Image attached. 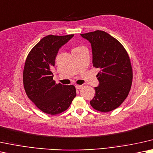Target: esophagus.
<instances>
[{
	"mask_svg": "<svg viewBox=\"0 0 153 153\" xmlns=\"http://www.w3.org/2000/svg\"><path fill=\"white\" fill-rule=\"evenodd\" d=\"M75 88H76L77 90H80L81 88H82V85H75Z\"/></svg>",
	"mask_w": 153,
	"mask_h": 153,
	"instance_id": "obj_1",
	"label": "esophagus"
}]
</instances>
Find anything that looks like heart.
Segmentation results:
<instances>
[{"label": "heart", "mask_w": 153, "mask_h": 153, "mask_svg": "<svg viewBox=\"0 0 153 153\" xmlns=\"http://www.w3.org/2000/svg\"><path fill=\"white\" fill-rule=\"evenodd\" d=\"M76 48H78V47H76Z\"/></svg>", "instance_id": "obj_1"}]
</instances>
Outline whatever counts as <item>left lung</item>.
Listing matches in <instances>:
<instances>
[{"mask_svg":"<svg viewBox=\"0 0 153 153\" xmlns=\"http://www.w3.org/2000/svg\"><path fill=\"white\" fill-rule=\"evenodd\" d=\"M90 42L93 66L100 68L99 85L90 101L94 109L109 112L119 107L130 92L133 70L128 54L122 44L101 30L81 34Z\"/></svg>","mask_w":153,"mask_h":153,"instance_id":"obj_1","label":"left lung"}]
</instances>
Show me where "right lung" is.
I'll return each mask as SVG.
<instances>
[{
    "label": "right lung",
    "mask_w": 153,
    "mask_h": 153,
    "mask_svg": "<svg viewBox=\"0 0 153 153\" xmlns=\"http://www.w3.org/2000/svg\"><path fill=\"white\" fill-rule=\"evenodd\" d=\"M73 36H44L32 48L25 61V92L38 109L48 114L56 115L65 111L76 96L74 85L56 84L51 72L59 49Z\"/></svg>",
    "instance_id": "add662e5"
}]
</instances>
